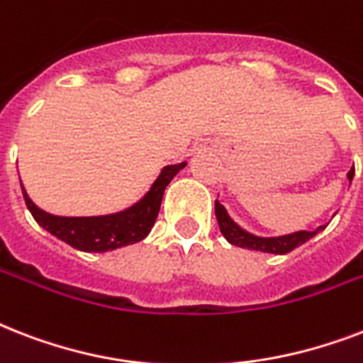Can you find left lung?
Instances as JSON below:
<instances>
[{
    "label": "left lung",
    "instance_id": "obj_1",
    "mask_svg": "<svg viewBox=\"0 0 363 363\" xmlns=\"http://www.w3.org/2000/svg\"><path fill=\"white\" fill-rule=\"evenodd\" d=\"M349 181L352 182V177H354V165L352 169L347 173ZM215 215L216 220H218V226H220V233L226 238L228 242H232L235 247L248 248V250H259V252H269V254H288L292 252L294 248L303 245L309 239H313L318 232H322L324 228L328 226H318L313 232H307V230H301V232L286 233V235H279V238H262V235H254V233L247 232L245 228H241L238 222L233 220L232 216L228 215L226 207L216 199L215 201Z\"/></svg>",
    "mask_w": 363,
    "mask_h": 363
}]
</instances>
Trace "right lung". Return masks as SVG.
I'll return each mask as SVG.
<instances>
[{
  "instance_id": "obj_1",
  "label": "right lung",
  "mask_w": 363,
  "mask_h": 363,
  "mask_svg": "<svg viewBox=\"0 0 363 363\" xmlns=\"http://www.w3.org/2000/svg\"><path fill=\"white\" fill-rule=\"evenodd\" d=\"M184 167H186V162L165 165L156 177V181L152 182V186L148 188V192L137 203L118 213L99 216L50 215L31 201L22 182L20 186H22L24 201L31 216L35 218L39 226L45 228L48 233H52L54 238H58L60 241L67 242L82 252H109V250L128 247L147 238L158 216L165 186Z\"/></svg>"
}]
</instances>
